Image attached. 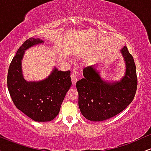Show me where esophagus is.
<instances>
[{"label":"esophagus","mask_w":151,"mask_h":151,"mask_svg":"<svg viewBox=\"0 0 151 151\" xmlns=\"http://www.w3.org/2000/svg\"><path fill=\"white\" fill-rule=\"evenodd\" d=\"M71 79H72V82L73 85H75L77 81V75L76 74L73 73L71 75Z\"/></svg>","instance_id":"1"}]
</instances>
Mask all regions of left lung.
Returning a JSON list of instances; mask_svg holds the SVG:
<instances>
[{"mask_svg":"<svg viewBox=\"0 0 151 151\" xmlns=\"http://www.w3.org/2000/svg\"><path fill=\"white\" fill-rule=\"evenodd\" d=\"M126 64L120 81H106L93 65L83 70L84 78L76 84L79 107L88 120L101 121L121 113L133 101L137 89L136 67L132 55L124 46L121 50Z\"/></svg>","mask_w":151,"mask_h":151,"instance_id":"left-lung-1","label":"left lung"}]
</instances>
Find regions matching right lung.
I'll return each mask as SVG.
<instances>
[{
  "instance_id": "1",
  "label": "right lung",
  "mask_w": 151,
  "mask_h": 151,
  "mask_svg": "<svg viewBox=\"0 0 151 151\" xmlns=\"http://www.w3.org/2000/svg\"><path fill=\"white\" fill-rule=\"evenodd\" d=\"M44 42L40 38L30 37L17 51L9 66L7 84L12 100L17 109L35 121L53 120L60 112L61 104L72 85L70 71L54 68L45 79L27 81L24 79L21 62L26 50Z\"/></svg>"
}]
</instances>
